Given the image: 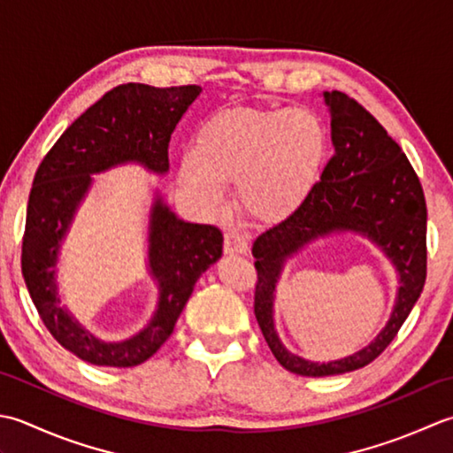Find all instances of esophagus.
Listing matches in <instances>:
<instances>
[{
	"label": "esophagus",
	"instance_id": "esophagus-1",
	"mask_svg": "<svg viewBox=\"0 0 453 453\" xmlns=\"http://www.w3.org/2000/svg\"><path fill=\"white\" fill-rule=\"evenodd\" d=\"M248 252V238L242 230H228L225 234V254H246Z\"/></svg>",
	"mask_w": 453,
	"mask_h": 453
}]
</instances>
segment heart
<instances>
[{
    "mask_svg": "<svg viewBox=\"0 0 453 453\" xmlns=\"http://www.w3.org/2000/svg\"><path fill=\"white\" fill-rule=\"evenodd\" d=\"M328 150L326 128L307 109L234 107L201 127L180 180L201 205L219 209L238 183L240 205L260 220L289 215L315 186Z\"/></svg>",
    "mask_w": 453,
    "mask_h": 453,
    "instance_id": "heart-1",
    "label": "heart"
}]
</instances>
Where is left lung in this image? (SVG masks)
<instances>
[{
  "mask_svg": "<svg viewBox=\"0 0 453 453\" xmlns=\"http://www.w3.org/2000/svg\"><path fill=\"white\" fill-rule=\"evenodd\" d=\"M334 154L309 196L252 244L257 283L254 312L275 359L291 373L325 377L372 364L407 320L426 281V201L407 156L375 117L342 91H322ZM354 232L380 248L397 272L390 320L352 357L311 363L289 353L274 330V291L288 259L320 237Z\"/></svg>",
  "mask_w": 453,
  "mask_h": 453,
  "instance_id": "1",
  "label": "left lung"
}]
</instances>
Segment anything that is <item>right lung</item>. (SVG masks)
<instances>
[{
  "label": "right lung",
  "instance_id": "obj_1",
  "mask_svg": "<svg viewBox=\"0 0 453 453\" xmlns=\"http://www.w3.org/2000/svg\"><path fill=\"white\" fill-rule=\"evenodd\" d=\"M201 91V86H117L62 133L35 173L23 236V278L44 326L88 364L134 367L154 356L173 332L201 273L223 256V233L217 226L186 223L154 189L146 272L158 289V301L144 328L107 342L62 304L57 265L78 211L94 188L91 175L125 164H138L156 175L168 173L172 133Z\"/></svg>",
  "mask_w": 453,
  "mask_h": 453
}]
</instances>
